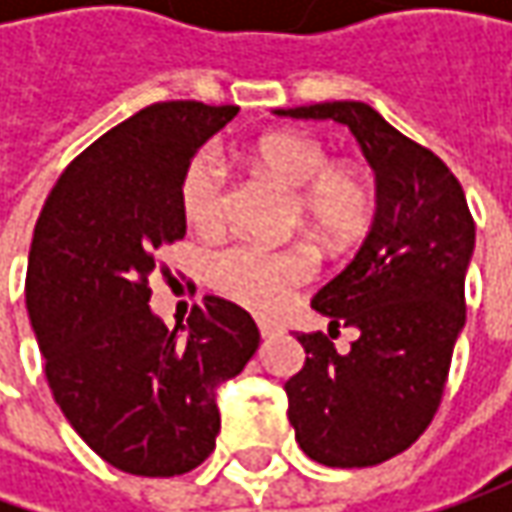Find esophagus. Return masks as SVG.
Segmentation results:
<instances>
[{
  "label": "esophagus",
  "instance_id": "esophagus-1",
  "mask_svg": "<svg viewBox=\"0 0 512 512\" xmlns=\"http://www.w3.org/2000/svg\"><path fill=\"white\" fill-rule=\"evenodd\" d=\"M259 333H262L265 339H270V336H276V333H279V327L270 325V322H259Z\"/></svg>",
  "mask_w": 512,
  "mask_h": 512
}]
</instances>
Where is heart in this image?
I'll return each instance as SVG.
<instances>
[{"mask_svg":"<svg viewBox=\"0 0 512 512\" xmlns=\"http://www.w3.org/2000/svg\"><path fill=\"white\" fill-rule=\"evenodd\" d=\"M256 165L293 187V216L330 247L353 242L373 216V185L353 165H330L322 142L299 133H273L253 148ZM182 213L196 230H219L227 219V170L213 148L199 150L182 176ZM210 282L227 299L256 313H273L313 273L305 247L236 242L207 262Z\"/></svg>","mask_w":512,"mask_h":512,"instance_id":"1","label":"heart"}]
</instances>
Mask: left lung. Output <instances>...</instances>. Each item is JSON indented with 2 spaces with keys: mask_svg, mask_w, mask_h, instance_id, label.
Instances as JSON below:
<instances>
[{
  "mask_svg": "<svg viewBox=\"0 0 512 512\" xmlns=\"http://www.w3.org/2000/svg\"><path fill=\"white\" fill-rule=\"evenodd\" d=\"M353 130L376 170V219L356 259L310 305L330 335L356 326L339 354L325 333H296L305 367L285 384L296 442L327 467H373L399 456L433 422L467 316L464 273L476 225L459 179L364 102L276 110Z\"/></svg>",
  "mask_w": 512,
  "mask_h": 512,
  "instance_id": "left-lung-1",
  "label": "left lung"
}]
</instances>
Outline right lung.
<instances>
[{
  "label": "right lung",
  "instance_id": "1",
  "mask_svg": "<svg viewBox=\"0 0 512 512\" xmlns=\"http://www.w3.org/2000/svg\"><path fill=\"white\" fill-rule=\"evenodd\" d=\"M236 105L156 102L85 148L33 227L25 305L50 393L96 456L133 476H182L216 447V384L245 370L259 327L205 296L187 327L150 310L156 250L185 236L182 176Z\"/></svg>",
  "mask_w": 512,
  "mask_h": 512
}]
</instances>
